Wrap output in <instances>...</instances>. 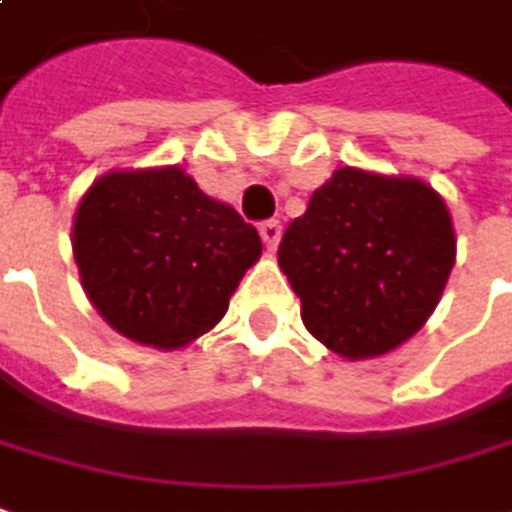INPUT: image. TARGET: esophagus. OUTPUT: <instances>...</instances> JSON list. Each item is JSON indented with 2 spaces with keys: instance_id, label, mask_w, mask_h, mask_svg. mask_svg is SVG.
<instances>
[{
  "instance_id": "1",
  "label": "esophagus",
  "mask_w": 512,
  "mask_h": 512,
  "mask_svg": "<svg viewBox=\"0 0 512 512\" xmlns=\"http://www.w3.org/2000/svg\"><path fill=\"white\" fill-rule=\"evenodd\" d=\"M280 235H283L280 221H263V224H260V238H263V243H266V249H269V252H274V249H277Z\"/></svg>"
}]
</instances>
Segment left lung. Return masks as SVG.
I'll return each mask as SVG.
<instances>
[{
	"instance_id": "1",
	"label": "left lung",
	"mask_w": 512,
	"mask_h": 512,
	"mask_svg": "<svg viewBox=\"0 0 512 512\" xmlns=\"http://www.w3.org/2000/svg\"><path fill=\"white\" fill-rule=\"evenodd\" d=\"M308 333L347 361L384 356L426 325L457 260L443 196L415 176L333 170L280 243Z\"/></svg>"
}]
</instances>
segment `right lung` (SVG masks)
<instances>
[{
	"label": "right lung",
	"mask_w": 512,
	"mask_h": 512,
	"mask_svg": "<svg viewBox=\"0 0 512 512\" xmlns=\"http://www.w3.org/2000/svg\"><path fill=\"white\" fill-rule=\"evenodd\" d=\"M260 252L257 229L179 165L109 170L72 221L89 302L120 336L156 350H179L215 328Z\"/></svg>",
	"instance_id": "1"
}]
</instances>
